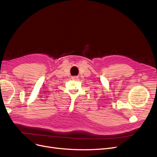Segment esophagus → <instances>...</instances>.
<instances>
[{
  "label": "esophagus",
  "mask_w": 157,
  "mask_h": 157,
  "mask_svg": "<svg viewBox=\"0 0 157 157\" xmlns=\"http://www.w3.org/2000/svg\"><path fill=\"white\" fill-rule=\"evenodd\" d=\"M72 79H73V80H78V77H77V76H74V77H72Z\"/></svg>",
  "instance_id": "esophagus-1"
}]
</instances>
